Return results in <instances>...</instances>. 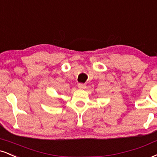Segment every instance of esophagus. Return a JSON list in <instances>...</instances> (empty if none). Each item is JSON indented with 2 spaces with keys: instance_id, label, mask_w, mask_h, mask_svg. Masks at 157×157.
Segmentation results:
<instances>
[{
  "instance_id": "obj_1",
  "label": "esophagus",
  "mask_w": 157,
  "mask_h": 157,
  "mask_svg": "<svg viewBox=\"0 0 157 157\" xmlns=\"http://www.w3.org/2000/svg\"><path fill=\"white\" fill-rule=\"evenodd\" d=\"M77 86H78L79 88H82H82H86V86L84 83H79Z\"/></svg>"
}]
</instances>
